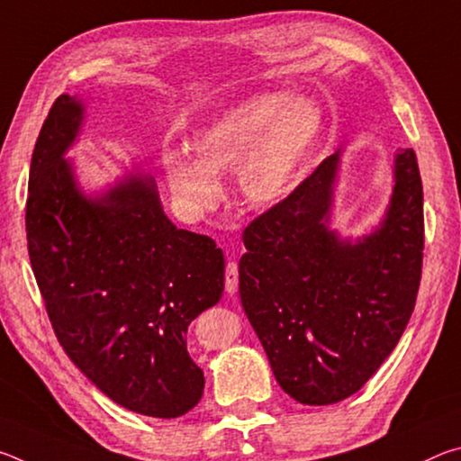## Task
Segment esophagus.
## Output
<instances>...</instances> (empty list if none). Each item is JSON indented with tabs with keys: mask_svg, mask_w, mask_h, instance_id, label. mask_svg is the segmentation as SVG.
<instances>
[{
	"mask_svg": "<svg viewBox=\"0 0 461 461\" xmlns=\"http://www.w3.org/2000/svg\"><path fill=\"white\" fill-rule=\"evenodd\" d=\"M225 291L230 294L238 291V264L233 260L225 264Z\"/></svg>",
	"mask_w": 461,
	"mask_h": 461,
	"instance_id": "obj_1",
	"label": "esophagus"
}]
</instances>
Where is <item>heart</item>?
Returning a JSON list of instances; mask_svg holds the SVG:
<instances>
[{
  "mask_svg": "<svg viewBox=\"0 0 461 461\" xmlns=\"http://www.w3.org/2000/svg\"><path fill=\"white\" fill-rule=\"evenodd\" d=\"M323 130L315 101L264 91L225 109L193 138L194 158L170 152L168 185L186 207L205 209L220 197L217 175L238 168V185L254 207H275L301 185Z\"/></svg>",
  "mask_w": 461,
  "mask_h": 461,
  "instance_id": "heart-1",
  "label": "heart"
}]
</instances>
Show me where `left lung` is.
Instances as JSON below:
<instances>
[{
    "instance_id": "left-lung-1",
    "label": "left lung",
    "mask_w": 461,
    "mask_h": 461,
    "mask_svg": "<svg viewBox=\"0 0 461 461\" xmlns=\"http://www.w3.org/2000/svg\"><path fill=\"white\" fill-rule=\"evenodd\" d=\"M338 152L244 230L241 307L280 388L303 404L357 393L396 348L423 270V183L412 148L394 158L384 223L357 244L327 230Z\"/></svg>"
}]
</instances>
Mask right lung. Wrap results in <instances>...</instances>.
Instances as JSON below:
<instances>
[{"label":"right lung","mask_w":461,"mask_h":461,"mask_svg":"<svg viewBox=\"0 0 461 461\" xmlns=\"http://www.w3.org/2000/svg\"><path fill=\"white\" fill-rule=\"evenodd\" d=\"M81 120V101L57 97L32 152L26 240L36 285L62 349L101 393L140 415L181 417L205 386L185 333L220 301L223 252L168 221L152 178L81 194L62 158Z\"/></svg>","instance_id":"obj_1"}]
</instances>
